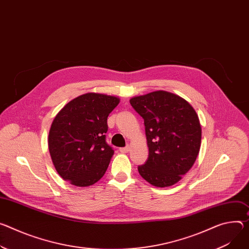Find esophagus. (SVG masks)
Segmentation results:
<instances>
[{
  "label": "esophagus",
  "mask_w": 249,
  "mask_h": 249,
  "mask_svg": "<svg viewBox=\"0 0 249 249\" xmlns=\"http://www.w3.org/2000/svg\"><path fill=\"white\" fill-rule=\"evenodd\" d=\"M130 150V147L129 146H126V147H123V148H119V151L121 153H128Z\"/></svg>",
  "instance_id": "obj_1"
}]
</instances>
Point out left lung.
Listing matches in <instances>:
<instances>
[{
	"label": "left lung",
	"mask_w": 249,
	"mask_h": 249,
	"mask_svg": "<svg viewBox=\"0 0 249 249\" xmlns=\"http://www.w3.org/2000/svg\"><path fill=\"white\" fill-rule=\"evenodd\" d=\"M130 104L144 119L149 148L139 174L155 187L173 186L190 171L199 152L201 128L195 109L163 90L133 97Z\"/></svg>",
	"instance_id": "1"
}]
</instances>
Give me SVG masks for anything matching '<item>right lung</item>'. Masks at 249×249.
<instances>
[{"mask_svg":"<svg viewBox=\"0 0 249 249\" xmlns=\"http://www.w3.org/2000/svg\"><path fill=\"white\" fill-rule=\"evenodd\" d=\"M119 103L115 96L86 93L67 103L55 116L49 149L58 175L76 187L95 184L114 154L106 142L107 117Z\"/></svg>","mask_w":249,"mask_h":249,"instance_id":"right-lung-1","label":"right lung"}]
</instances>
